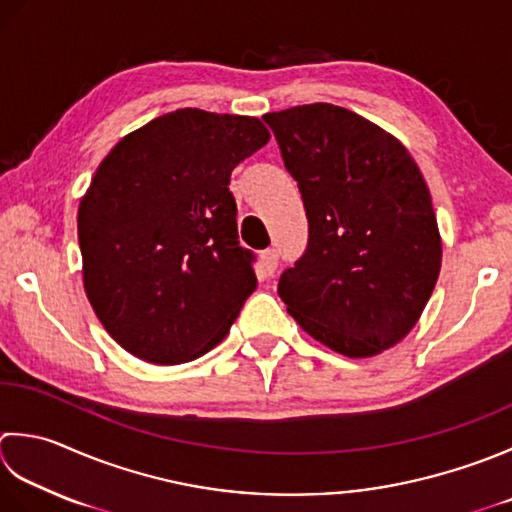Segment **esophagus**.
<instances>
[{
  "mask_svg": "<svg viewBox=\"0 0 512 512\" xmlns=\"http://www.w3.org/2000/svg\"><path fill=\"white\" fill-rule=\"evenodd\" d=\"M262 266L266 270V275H273L277 266H279V250L277 248H268L262 253Z\"/></svg>",
  "mask_w": 512,
  "mask_h": 512,
  "instance_id": "obj_1",
  "label": "esophagus"
}]
</instances>
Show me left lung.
Returning a JSON list of instances; mask_svg holds the SVG:
<instances>
[{"instance_id":"8db88e82","label":"left lung","mask_w":512,"mask_h":512,"mask_svg":"<svg viewBox=\"0 0 512 512\" xmlns=\"http://www.w3.org/2000/svg\"><path fill=\"white\" fill-rule=\"evenodd\" d=\"M299 186L308 246L277 293L306 333L373 357L413 330L442 268L433 199L404 144L333 104L266 113Z\"/></svg>"}]
</instances>
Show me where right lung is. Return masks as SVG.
<instances>
[{
    "label": "right lung",
    "instance_id": "obj_1",
    "mask_svg": "<svg viewBox=\"0 0 512 512\" xmlns=\"http://www.w3.org/2000/svg\"><path fill=\"white\" fill-rule=\"evenodd\" d=\"M270 139L257 117L179 108L119 139L79 202L84 288L144 362L202 357L257 288L230 173Z\"/></svg>",
    "mask_w": 512,
    "mask_h": 512
}]
</instances>
